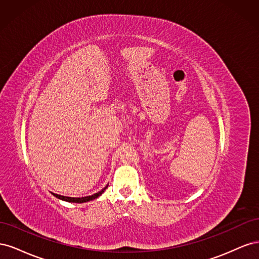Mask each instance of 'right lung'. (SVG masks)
<instances>
[{"label": "right lung", "mask_w": 259, "mask_h": 259, "mask_svg": "<svg viewBox=\"0 0 259 259\" xmlns=\"http://www.w3.org/2000/svg\"><path fill=\"white\" fill-rule=\"evenodd\" d=\"M108 186H106L104 189H101L99 192L97 193H94L92 195H89V197H82V198H70V197H65V195H60V194H56V193H53V195H55V197L60 199V200H64V201H67V202H72V203H84V202H89V201H92V200H95L97 199L99 195L103 194V192L107 189Z\"/></svg>", "instance_id": "obj_1"}]
</instances>
